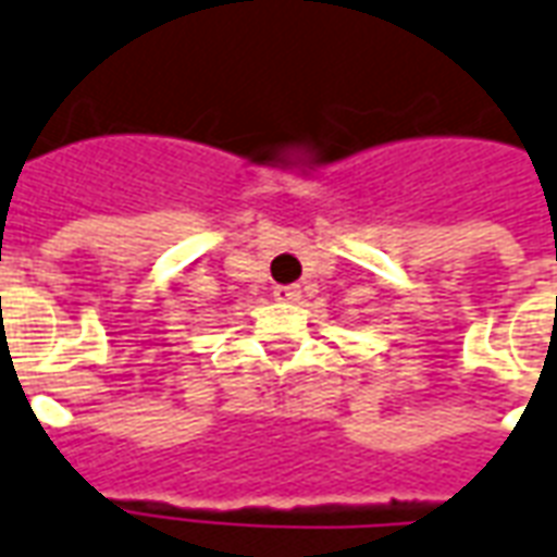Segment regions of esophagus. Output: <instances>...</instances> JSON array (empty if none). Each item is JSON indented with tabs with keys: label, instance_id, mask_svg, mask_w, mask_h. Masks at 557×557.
<instances>
[{
	"label": "esophagus",
	"instance_id": "esophagus-1",
	"mask_svg": "<svg viewBox=\"0 0 557 557\" xmlns=\"http://www.w3.org/2000/svg\"><path fill=\"white\" fill-rule=\"evenodd\" d=\"M274 298H277V301H298V298H301V289H298V286H274Z\"/></svg>",
	"mask_w": 557,
	"mask_h": 557
}]
</instances>
